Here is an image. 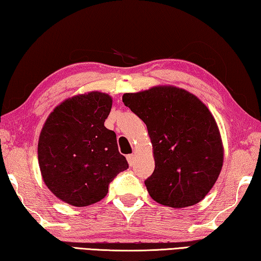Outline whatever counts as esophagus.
<instances>
[{"label":"esophagus","instance_id":"34e87169","mask_svg":"<svg viewBox=\"0 0 261 261\" xmlns=\"http://www.w3.org/2000/svg\"><path fill=\"white\" fill-rule=\"evenodd\" d=\"M127 162H128V164H129V166H133L134 164L136 163V154L135 153L128 154V156H127Z\"/></svg>","mask_w":261,"mask_h":261}]
</instances>
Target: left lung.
<instances>
[{"mask_svg":"<svg viewBox=\"0 0 261 261\" xmlns=\"http://www.w3.org/2000/svg\"><path fill=\"white\" fill-rule=\"evenodd\" d=\"M122 102L147 125L154 171L144 182L153 200L182 208L199 203L220 175L223 144L212 113L175 86L126 93Z\"/></svg>","mask_w":261,"mask_h":261,"instance_id":"8db88e82","label":"left lung"}]
</instances>
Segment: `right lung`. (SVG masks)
<instances>
[{
	"instance_id": "add662e5",
	"label": "right lung",
	"mask_w": 261,
	"mask_h": 261,
	"mask_svg": "<svg viewBox=\"0 0 261 261\" xmlns=\"http://www.w3.org/2000/svg\"><path fill=\"white\" fill-rule=\"evenodd\" d=\"M111 108L112 97L105 93L75 95L58 104L41 129V176L64 203L82 207L99 202L110 182L128 168L116 133L104 126Z\"/></svg>"
}]
</instances>
